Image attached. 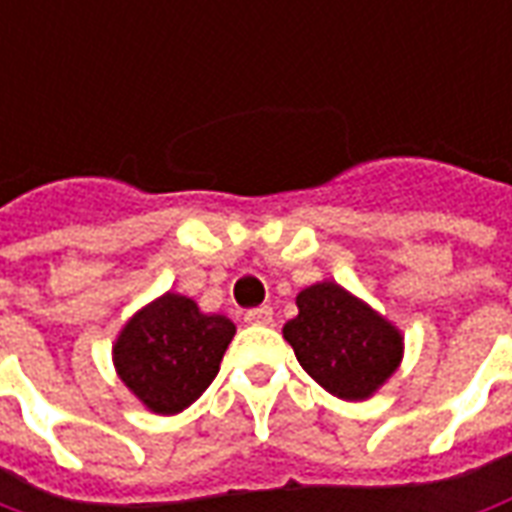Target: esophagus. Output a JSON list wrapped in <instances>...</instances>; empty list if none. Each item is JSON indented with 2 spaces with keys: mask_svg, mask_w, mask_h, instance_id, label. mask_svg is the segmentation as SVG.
Returning <instances> with one entry per match:
<instances>
[{
  "mask_svg": "<svg viewBox=\"0 0 512 512\" xmlns=\"http://www.w3.org/2000/svg\"><path fill=\"white\" fill-rule=\"evenodd\" d=\"M246 323H255V326H268L274 321V310L271 307H257V310H249L244 315Z\"/></svg>",
  "mask_w": 512,
  "mask_h": 512,
  "instance_id": "obj_1",
  "label": "esophagus"
}]
</instances>
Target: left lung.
<instances>
[{
	"mask_svg": "<svg viewBox=\"0 0 512 512\" xmlns=\"http://www.w3.org/2000/svg\"><path fill=\"white\" fill-rule=\"evenodd\" d=\"M299 315L282 326L307 376L340 400H367L395 376L406 340L386 315L337 285L315 282L296 296Z\"/></svg>",
	"mask_w": 512,
	"mask_h": 512,
	"instance_id": "1",
	"label": "left lung"
}]
</instances>
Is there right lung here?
<instances>
[{
  "label": "right lung",
  "instance_id": "1",
  "mask_svg": "<svg viewBox=\"0 0 512 512\" xmlns=\"http://www.w3.org/2000/svg\"><path fill=\"white\" fill-rule=\"evenodd\" d=\"M235 323L183 293H161L123 323L112 343L117 378L158 417H175L211 386Z\"/></svg>",
  "mask_w": 512,
  "mask_h": 512
}]
</instances>
